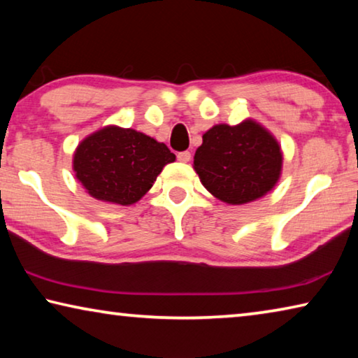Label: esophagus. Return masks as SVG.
Returning a JSON list of instances; mask_svg holds the SVG:
<instances>
[{
    "mask_svg": "<svg viewBox=\"0 0 358 358\" xmlns=\"http://www.w3.org/2000/svg\"><path fill=\"white\" fill-rule=\"evenodd\" d=\"M177 157H178L180 162H189L191 161V153H189V151H180Z\"/></svg>",
    "mask_w": 358,
    "mask_h": 358,
    "instance_id": "1",
    "label": "esophagus"
}]
</instances>
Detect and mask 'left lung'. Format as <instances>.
Segmentation results:
<instances>
[{
    "label": "left lung",
    "mask_w": 358,
    "mask_h": 358,
    "mask_svg": "<svg viewBox=\"0 0 358 358\" xmlns=\"http://www.w3.org/2000/svg\"><path fill=\"white\" fill-rule=\"evenodd\" d=\"M202 138L194 155V169L220 201L232 205L256 201L280 178V145L254 121L213 126Z\"/></svg>",
    "instance_id": "1"
}]
</instances>
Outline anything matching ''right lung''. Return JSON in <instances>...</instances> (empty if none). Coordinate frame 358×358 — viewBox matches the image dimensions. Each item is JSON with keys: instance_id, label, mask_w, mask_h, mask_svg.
Returning a JSON list of instances; mask_svg holds the SVG:
<instances>
[{"instance_id": "1", "label": "right lung", "mask_w": 358, "mask_h": 358, "mask_svg": "<svg viewBox=\"0 0 358 358\" xmlns=\"http://www.w3.org/2000/svg\"><path fill=\"white\" fill-rule=\"evenodd\" d=\"M175 161L164 143L117 126L94 132L78 145L74 171L94 199L131 205L153 186L162 167Z\"/></svg>"}]
</instances>
